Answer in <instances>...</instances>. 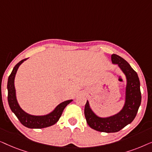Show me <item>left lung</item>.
<instances>
[{
  "instance_id": "8db88e82",
  "label": "left lung",
  "mask_w": 152,
  "mask_h": 152,
  "mask_svg": "<svg viewBox=\"0 0 152 152\" xmlns=\"http://www.w3.org/2000/svg\"><path fill=\"white\" fill-rule=\"evenodd\" d=\"M111 61L118 66L126 77V97L124 107L119 113L108 118H99L93 113L87 101L84 108L86 122L91 128L101 132H118L134 120L141 103L140 80L138 74L126 60L115 54Z\"/></svg>"
}]
</instances>
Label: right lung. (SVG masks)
Instances as JSON below:
<instances>
[{"mask_svg":"<svg viewBox=\"0 0 152 152\" xmlns=\"http://www.w3.org/2000/svg\"><path fill=\"white\" fill-rule=\"evenodd\" d=\"M27 59H24L18 62L14 66L13 70L8 77L7 82V100L12 111L15 114L18 120L23 125L30 129H42L52 126L57 122L61 117L64 109L68 104L71 102L72 99L63 102L59 104L55 110L50 113L45 115H32L27 113L18 105L16 97V90L14 87V78L18 67Z\"/></svg>","mask_w":152,"mask_h":152,"instance_id":"1","label":"right lung"}]
</instances>
